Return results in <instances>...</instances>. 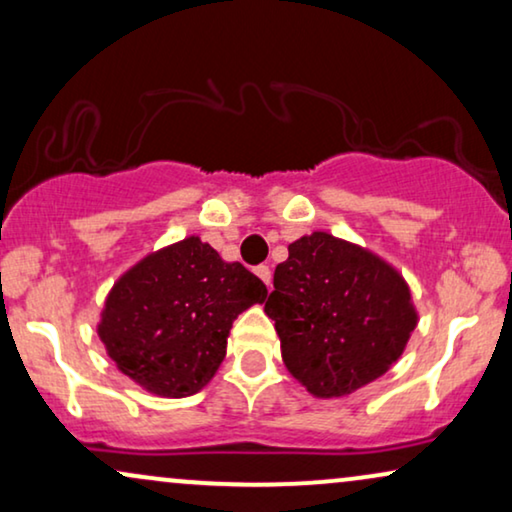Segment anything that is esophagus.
<instances>
[{
    "label": "esophagus",
    "instance_id": "esophagus-1",
    "mask_svg": "<svg viewBox=\"0 0 512 512\" xmlns=\"http://www.w3.org/2000/svg\"><path fill=\"white\" fill-rule=\"evenodd\" d=\"M256 275L261 277V282H263L265 286H268V289H272V272H270L268 265H258Z\"/></svg>",
    "mask_w": 512,
    "mask_h": 512
}]
</instances>
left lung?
Returning <instances> with one entry per match:
<instances>
[{"instance_id": "1", "label": "left lung", "mask_w": 512, "mask_h": 512, "mask_svg": "<svg viewBox=\"0 0 512 512\" xmlns=\"http://www.w3.org/2000/svg\"><path fill=\"white\" fill-rule=\"evenodd\" d=\"M289 373L314 398H342L382 377L419 314L410 286L361 244L314 230L289 244L265 303Z\"/></svg>"}]
</instances>
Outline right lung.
<instances>
[{
	"mask_svg": "<svg viewBox=\"0 0 512 512\" xmlns=\"http://www.w3.org/2000/svg\"><path fill=\"white\" fill-rule=\"evenodd\" d=\"M268 289L242 263H228L198 235L151 251L123 272L97 321L109 359L137 387L186 398L212 382L226 359L237 314Z\"/></svg>",
	"mask_w": 512,
	"mask_h": 512,
	"instance_id": "right-lung-1",
	"label": "right lung"
}]
</instances>
